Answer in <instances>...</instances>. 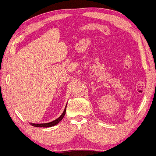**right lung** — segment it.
Masks as SVG:
<instances>
[{
	"instance_id": "add662e5",
	"label": "right lung",
	"mask_w": 156,
	"mask_h": 156,
	"mask_svg": "<svg viewBox=\"0 0 156 156\" xmlns=\"http://www.w3.org/2000/svg\"><path fill=\"white\" fill-rule=\"evenodd\" d=\"M66 107H67V105H66ZM66 107H65L64 111H63V112H62V114L59 117H58V119H56L55 120H54L53 122H48V123H44V124H33V123H31V125L34 126V127H53V126L57 125L58 122H60L62 119L63 117H64L65 115V112H66Z\"/></svg>"
}]
</instances>
